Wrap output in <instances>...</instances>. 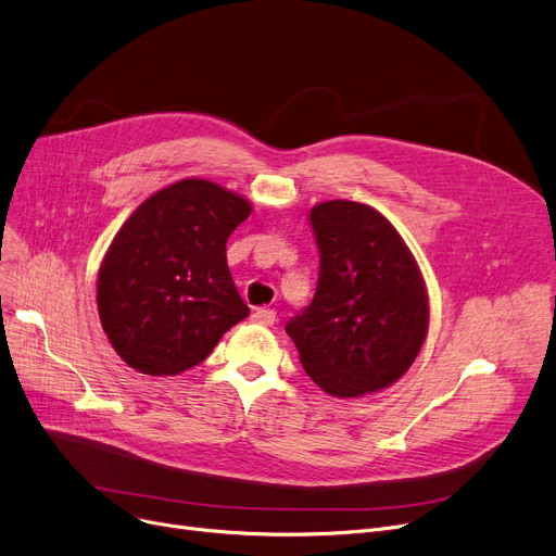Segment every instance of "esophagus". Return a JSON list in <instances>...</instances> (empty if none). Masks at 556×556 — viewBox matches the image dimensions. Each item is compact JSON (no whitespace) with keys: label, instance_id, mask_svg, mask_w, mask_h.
I'll return each mask as SVG.
<instances>
[{"label":"esophagus","instance_id":"34e87169","mask_svg":"<svg viewBox=\"0 0 556 556\" xmlns=\"http://www.w3.org/2000/svg\"><path fill=\"white\" fill-rule=\"evenodd\" d=\"M252 319L261 327H273L275 319H277V313L273 308H258V311L252 313Z\"/></svg>","mask_w":556,"mask_h":556}]
</instances>
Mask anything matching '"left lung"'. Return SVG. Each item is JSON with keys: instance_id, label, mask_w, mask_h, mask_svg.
I'll use <instances>...</instances> for the list:
<instances>
[{"instance_id": "1", "label": "left lung", "mask_w": 556, "mask_h": 556, "mask_svg": "<svg viewBox=\"0 0 556 556\" xmlns=\"http://www.w3.org/2000/svg\"><path fill=\"white\" fill-rule=\"evenodd\" d=\"M317 290L286 325L311 381L338 399L394 386L419 356L430 300L415 254L369 204L327 200L308 212Z\"/></svg>"}]
</instances>
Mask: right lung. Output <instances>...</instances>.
I'll use <instances>...</instances> for the list:
<instances>
[{
    "mask_svg": "<svg viewBox=\"0 0 556 556\" xmlns=\"http://www.w3.org/2000/svg\"><path fill=\"white\" fill-rule=\"evenodd\" d=\"M252 202L185 178L146 198L114 233L97 275L108 342L139 374L178 376L250 315L227 268L229 233Z\"/></svg>",
    "mask_w": 556,
    "mask_h": 556,
    "instance_id": "add662e5",
    "label": "right lung"
}]
</instances>
